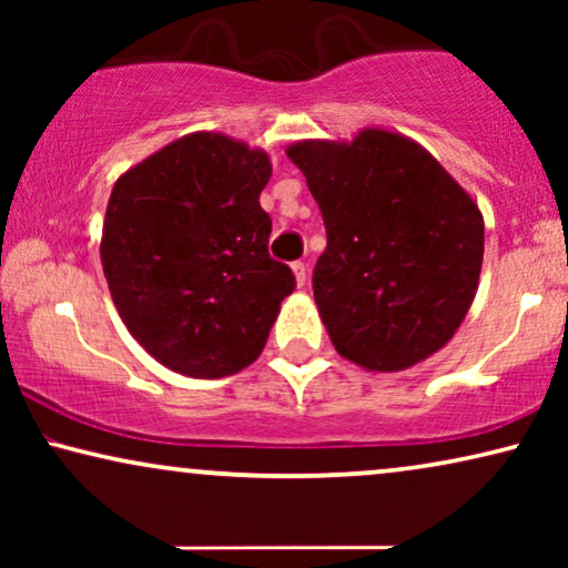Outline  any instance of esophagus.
I'll return each instance as SVG.
<instances>
[{"instance_id": "obj_1", "label": "esophagus", "mask_w": 568, "mask_h": 568, "mask_svg": "<svg viewBox=\"0 0 568 568\" xmlns=\"http://www.w3.org/2000/svg\"><path fill=\"white\" fill-rule=\"evenodd\" d=\"M292 271H294V278H297V284L305 286L307 284V266H305V263H302V261L292 263Z\"/></svg>"}]
</instances>
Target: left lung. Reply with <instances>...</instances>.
Masks as SVG:
<instances>
[{
  "label": "left lung",
  "mask_w": 568,
  "mask_h": 568,
  "mask_svg": "<svg viewBox=\"0 0 568 568\" xmlns=\"http://www.w3.org/2000/svg\"><path fill=\"white\" fill-rule=\"evenodd\" d=\"M286 154L328 232L313 290L336 352L369 372L437 354L468 315L484 263V214L470 193L390 129L305 139Z\"/></svg>",
  "instance_id": "8db88e82"
}]
</instances>
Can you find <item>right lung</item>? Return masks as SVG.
Returning <instances> with one entry per match:
<instances>
[{
  "instance_id": "1",
  "label": "right lung",
  "mask_w": 568,
  "mask_h": 568,
  "mask_svg": "<svg viewBox=\"0 0 568 568\" xmlns=\"http://www.w3.org/2000/svg\"><path fill=\"white\" fill-rule=\"evenodd\" d=\"M271 160L220 131H193L129 168L108 199L100 261L131 336L185 377L258 359L292 268L268 255L261 191Z\"/></svg>"
}]
</instances>
